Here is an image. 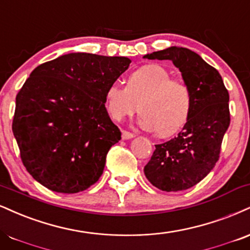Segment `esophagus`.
I'll return each instance as SVG.
<instances>
[{
    "mask_svg": "<svg viewBox=\"0 0 250 250\" xmlns=\"http://www.w3.org/2000/svg\"><path fill=\"white\" fill-rule=\"evenodd\" d=\"M135 135L128 130H122V138L123 140H129V138H133Z\"/></svg>",
    "mask_w": 250,
    "mask_h": 250,
    "instance_id": "esophagus-1",
    "label": "esophagus"
}]
</instances>
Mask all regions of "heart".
Listing matches in <instances>:
<instances>
[{"mask_svg": "<svg viewBox=\"0 0 250 250\" xmlns=\"http://www.w3.org/2000/svg\"><path fill=\"white\" fill-rule=\"evenodd\" d=\"M106 109L115 121L136 112L140 125L169 137L185 125L192 109V93L184 80L171 78L169 70L158 64H148L129 76L128 85L114 81L104 94Z\"/></svg>", "mask_w": 250, "mask_h": 250, "instance_id": "obj_1", "label": "heart"}]
</instances>
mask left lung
Segmentation results:
<instances>
[{"mask_svg": "<svg viewBox=\"0 0 250 250\" xmlns=\"http://www.w3.org/2000/svg\"><path fill=\"white\" fill-rule=\"evenodd\" d=\"M144 58L171 60L192 93V109L184 128L177 137L156 144L144 174L162 191L188 190L205 178L219 161L230 123L229 94L219 72L193 51L171 46Z\"/></svg>", "mask_w": 250, "mask_h": 250, "instance_id": "obj_1", "label": "left lung"}]
</instances>
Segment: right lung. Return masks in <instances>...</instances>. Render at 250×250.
Segmentation results:
<instances>
[{"mask_svg": "<svg viewBox=\"0 0 250 250\" xmlns=\"http://www.w3.org/2000/svg\"><path fill=\"white\" fill-rule=\"evenodd\" d=\"M130 62L78 52L31 72L16 96L13 133L34 179L60 193H78L98 182L108 151L121 140L104 94Z\"/></svg>", "mask_w": 250, "mask_h": 250, "instance_id": "right-lung-1", "label": "right lung"}]
</instances>
